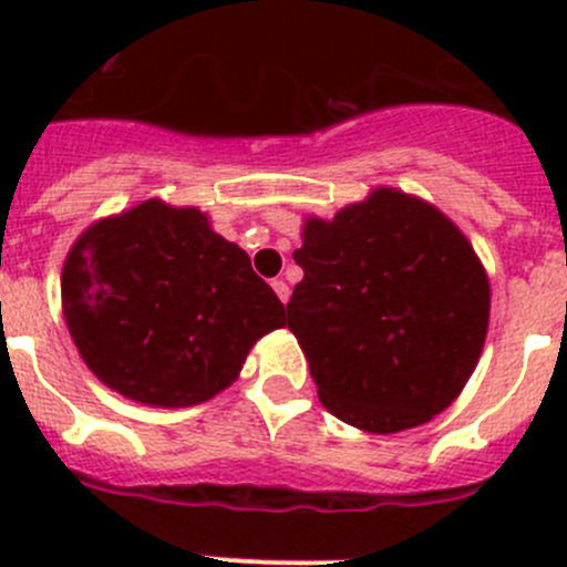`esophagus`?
Returning a JSON list of instances; mask_svg holds the SVG:
<instances>
[{
    "label": "esophagus",
    "mask_w": 567,
    "mask_h": 567,
    "mask_svg": "<svg viewBox=\"0 0 567 567\" xmlns=\"http://www.w3.org/2000/svg\"><path fill=\"white\" fill-rule=\"evenodd\" d=\"M272 289H275V295H278V298H280V303H287V300H289L287 280H272Z\"/></svg>",
    "instance_id": "1"
}]
</instances>
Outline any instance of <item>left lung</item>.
Wrapping results in <instances>:
<instances>
[{
  "instance_id": "obj_1",
  "label": "left lung",
  "mask_w": 567,
  "mask_h": 567,
  "mask_svg": "<svg viewBox=\"0 0 567 567\" xmlns=\"http://www.w3.org/2000/svg\"><path fill=\"white\" fill-rule=\"evenodd\" d=\"M287 327L320 403L372 434L423 425L468 383L491 289L477 252L437 207L374 189L332 221L309 218Z\"/></svg>"
}]
</instances>
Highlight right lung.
Returning <instances> with one entry per match:
<instances>
[{
    "label": "right lung",
    "mask_w": 567,
    "mask_h": 567,
    "mask_svg": "<svg viewBox=\"0 0 567 567\" xmlns=\"http://www.w3.org/2000/svg\"><path fill=\"white\" fill-rule=\"evenodd\" d=\"M62 309L87 369L144 405H198L224 392L284 303L249 255L195 207L158 198L93 224L62 269Z\"/></svg>",
    "instance_id": "obj_1"
}]
</instances>
